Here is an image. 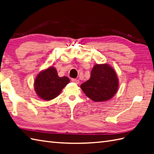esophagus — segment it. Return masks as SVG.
Wrapping results in <instances>:
<instances>
[{
  "mask_svg": "<svg viewBox=\"0 0 154 154\" xmlns=\"http://www.w3.org/2000/svg\"><path fill=\"white\" fill-rule=\"evenodd\" d=\"M72 81L76 84H79V82H80V80L78 79H76V78H72Z\"/></svg>",
  "mask_w": 154,
  "mask_h": 154,
  "instance_id": "obj_1",
  "label": "esophagus"
}]
</instances>
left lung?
<instances>
[{"instance_id":"8db88e82","label":"left lung","mask_w":154,"mask_h":154,"mask_svg":"<svg viewBox=\"0 0 154 154\" xmlns=\"http://www.w3.org/2000/svg\"><path fill=\"white\" fill-rule=\"evenodd\" d=\"M80 88L94 101H105L117 92L119 79L114 68L108 64H96L92 68L90 79L81 84Z\"/></svg>"}]
</instances>
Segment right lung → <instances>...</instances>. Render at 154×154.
I'll return each mask as SVG.
<instances>
[{"label": "right lung", "instance_id": "right-lung-1", "mask_svg": "<svg viewBox=\"0 0 154 154\" xmlns=\"http://www.w3.org/2000/svg\"><path fill=\"white\" fill-rule=\"evenodd\" d=\"M69 82V78L59 77L56 68L50 66L37 74L33 86L37 96L43 100L50 101L57 97Z\"/></svg>", "mask_w": 154, "mask_h": 154}]
</instances>
